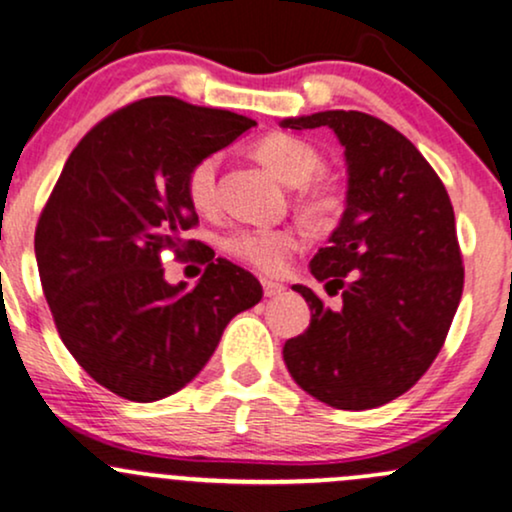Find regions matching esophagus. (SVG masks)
Instances as JSON below:
<instances>
[{"instance_id":"1","label":"esophagus","mask_w":512,"mask_h":512,"mask_svg":"<svg viewBox=\"0 0 512 512\" xmlns=\"http://www.w3.org/2000/svg\"><path fill=\"white\" fill-rule=\"evenodd\" d=\"M262 288H264V295H267V298H276V295H281L283 293V283H279V281H272V279H262Z\"/></svg>"}]
</instances>
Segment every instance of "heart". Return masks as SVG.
I'll list each match as a JSON object with an SVG mask.
<instances>
[{"instance_id": "heart-1", "label": "heart", "mask_w": 512, "mask_h": 512, "mask_svg": "<svg viewBox=\"0 0 512 512\" xmlns=\"http://www.w3.org/2000/svg\"><path fill=\"white\" fill-rule=\"evenodd\" d=\"M255 157L283 183H307L303 205L315 224H331L343 212V193L331 178H312L322 166V155L312 143L293 133H269L252 147ZM219 159L214 155L197 159L186 174V197L197 212H212L217 205ZM305 236L295 226L281 229H236L224 238L221 248L236 260L250 264L257 272L276 276L288 267V260L303 248Z\"/></svg>"}]
</instances>
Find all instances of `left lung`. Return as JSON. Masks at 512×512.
<instances>
[{
  "label": "left lung",
  "instance_id": "obj_1",
  "mask_svg": "<svg viewBox=\"0 0 512 512\" xmlns=\"http://www.w3.org/2000/svg\"><path fill=\"white\" fill-rule=\"evenodd\" d=\"M286 128L329 126L346 147L341 224L312 274L329 305L293 286L312 310L283 360L300 389L338 410H369L412 389L443 348L465 267L446 186L415 145L365 112H319Z\"/></svg>",
  "mask_w": 512,
  "mask_h": 512
}]
</instances>
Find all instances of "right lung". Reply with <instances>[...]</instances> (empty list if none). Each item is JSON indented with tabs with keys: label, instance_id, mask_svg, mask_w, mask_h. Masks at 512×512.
Returning a JSON list of instances; mask_svg holds the SVG:
<instances>
[{
	"label": "right lung",
	"instance_id": "add662e5",
	"mask_svg": "<svg viewBox=\"0 0 512 512\" xmlns=\"http://www.w3.org/2000/svg\"><path fill=\"white\" fill-rule=\"evenodd\" d=\"M255 126L226 109L145 97L92 126L66 159L35 229L54 324L97 384L152 403L207 365L226 324L262 300L250 272L186 233V174ZM206 264L195 287L163 281L161 257Z\"/></svg>",
	"mask_w": 512,
	"mask_h": 512
}]
</instances>
